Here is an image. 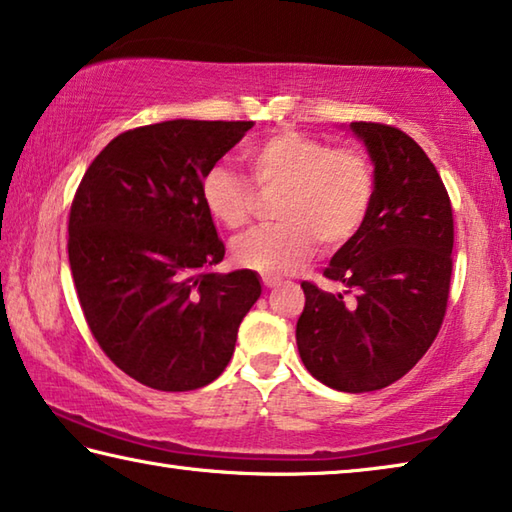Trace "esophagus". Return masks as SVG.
<instances>
[{
	"mask_svg": "<svg viewBox=\"0 0 512 512\" xmlns=\"http://www.w3.org/2000/svg\"><path fill=\"white\" fill-rule=\"evenodd\" d=\"M262 282H264V287L273 289V287H277V284H280L282 280H280V277H277V275H264Z\"/></svg>",
	"mask_w": 512,
	"mask_h": 512,
	"instance_id": "1",
	"label": "esophagus"
}]
</instances>
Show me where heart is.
Returning <instances> with one entry per match:
<instances>
[{
	"label": "heart",
	"mask_w": 512,
	"mask_h": 512,
	"mask_svg": "<svg viewBox=\"0 0 512 512\" xmlns=\"http://www.w3.org/2000/svg\"><path fill=\"white\" fill-rule=\"evenodd\" d=\"M244 160L264 189H284L275 216L280 223L255 228L235 239L237 264L266 275L305 266L318 239L339 248L366 223L375 198V169L368 155L282 128L250 142ZM205 212L223 228L237 230L253 214L255 194L228 164H214L201 180Z\"/></svg>",
	"instance_id": "1"
}]
</instances>
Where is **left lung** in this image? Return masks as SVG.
Here are the masks:
<instances>
[{"label": "left lung", "instance_id": "obj_1", "mask_svg": "<svg viewBox=\"0 0 512 512\" xmlns=\"http://www.w3.org/2000/svg\"><path fill=\"white\" fill-rule=\"evenodd\" d=\"M375 164L366 223L325 268L341 291L302 282L296 341L325 386L368 393L404 377L443 325L452 280L454 216L436 167L400 128L352 121Z\"/></svg>", "mask_w": 512, "mask_h": 512}]
</instances>
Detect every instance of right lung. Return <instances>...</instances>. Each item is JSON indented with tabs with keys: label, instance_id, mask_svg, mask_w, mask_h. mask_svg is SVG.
Returning a JSON list of instances; mask_svg holds the SVG:
<instances>
[{
	"label": "right lung",
	"instance_id": "obj_1",
	"mask_svg": "<svg viewBox=\"0 0 512 512\" xmlns=\"http://www.w3.org/2000/svg\"><path fill=\"white\" fill-rule=\"evenodd\" d=\"M253 121L173 119L117 135L85 171L69 210V268L90 332L110 361L155 391L221 375L262 284L225 255L201 180Z\"/></svg>",
	"mask_w": 512,
	"mask_h": 512
}]
</instances>
